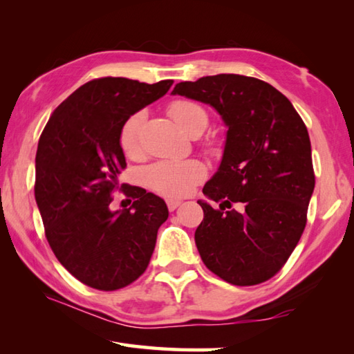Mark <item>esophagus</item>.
<instances>
[{"instance_id":"1","label":"esophagus","mask_w":354,"mask_h":354,"mask_svg":"<svg viewBox=\"0 0 354 354\" xmlns=\"http://www.w3.org/2000/svg\"><path fill=\"white\" fill-rule=\"evenodd\" d=\"M181 205V201H176V199H167V208L170 212H175V209Z\"/></svg>"}]
</instances>
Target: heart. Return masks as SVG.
<instances>
[{
  "label": "heart",
  "instance_id": "obj_1",
  "mask_svg": "<svg viewBox=\"0 0 354 354\" xmlns=\"http://www.w3.org/2000/svg\"><path fill=\"white\" fill-rule=\"evenodd\" d=\"M170 115L176 124L189 135L204 131L208 123L207 112L199 104L189 100H176L170 104ZM145 112L138 111L126 118L120 129V147L127 156H135L140 150V133L145 123ZM209 150H217L209 145ZM205 165L198 160L185 161H158L150 164L142 171L145 183L150 189L167 198H184L194 187L205 179Z\"/></svg>",
  "mask_w": 354,
  "mask_h": 354
}]
</instances>
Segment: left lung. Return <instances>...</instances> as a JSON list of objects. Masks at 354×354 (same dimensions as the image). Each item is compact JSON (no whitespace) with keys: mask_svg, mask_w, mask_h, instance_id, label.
Masks as SVG:
<instances>
[{"mask_svg":"<svg viewBox=\"0 0 354 354\" xmlns=\"http://www.w3.org/2000/svg\"><path fill=\"white\" fill-rule=\"evenodd\" d=\"M171 94L209 104L228 127L219 169L202 190L221 208L198 201L202 261L236 286L269 280L299 242L315 189L304 122L272 85L240 74L181 82ZM232 201L243 202L242 212H224Z\"/></svg>","mask_w":354,"mask_h":354,"instance_id":"8db88e82","label":"left lung"}]
</instances>
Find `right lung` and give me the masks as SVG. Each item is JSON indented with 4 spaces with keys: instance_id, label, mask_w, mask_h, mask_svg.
<instances>
[{
    "instance_id": "1",
    "label": "right lung",
    "mask_w": 354,
    "mask_h": 354,
    "mask_svg": "<svg viewBox=\"0 0 354 354\" xmlns=\"http://www.w3.org/2000/svg\"><path fill=\"white\" fill-rule=\"evenodd\" d=\"M171 84L94 79L59 104L37 142L35 199L45 237L61 265L89 288L117 290L137 280L167 221V205L153 193L129 185L132 205L117 212L111 194L126 167L122 124Z\"/></svg>"
}]
</instances>
